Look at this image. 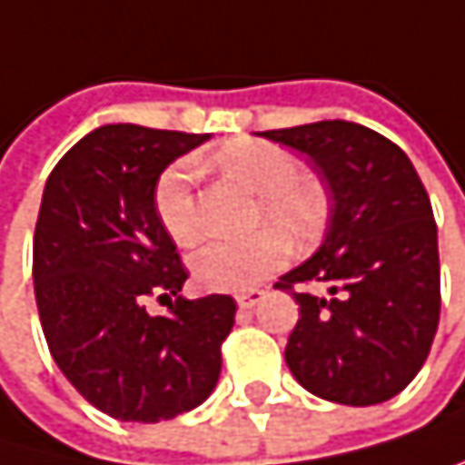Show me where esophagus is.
<instances>
[{"label":"esophagus","mask_w":465,"mask_h":465,"mask_svg":"<svg viewBox=\"0 0 465 465\" xmlns=\"http://www.w3.org/2000/svg\"><path fill=\"white\" fill-rule=\"evenodd\" d=\"M262 301H264V292H262V289H248V292L237 294V306H240V309H253V306L262 303Z\"/></svg>","instance_id":"esophagus-1"}]
</instances>
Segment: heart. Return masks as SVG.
I'll use <instances>...</instances> for the list:
<instances>
[{"instance_id": "heart-1", "label": "heart", "mask_w": 465, "mask_h": 465, "mask_svg": "<svg viewBox=\"0 0 465 465\" xmlns=\"http://www.w3.org/2000/svg\"><path fill=\"white\" fill-rule=\"evenodd\" d=\"M214 168L256 195L253 223H270L292 242H309L328 217L320 182L301 176V162L281 145L262 140L228 143L214 153ZM153 212L179 245L201 240V206L190 162H176L153 187ZM281 234L264 228L245 240H214L193 253V278L212 292H245L272 275L286 259Z\"/></svg>"}]
</instances>
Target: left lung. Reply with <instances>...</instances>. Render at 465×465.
<instances>
[{"label": "left lung", "instance_id": "1", "mask_svg": "<svg viewBox=\"0 0 465 465\" xmlns=\"http://www.w3.org/2000/svg\"><path fill=\"white\" fill-rule=\"evenodd\" d=\"M259 134L306 153L331 195L320 251L275 283L301 306L286 367L322 400L386 402L416 378L439 331V228L427 190L405 151L361 124Z\"/></svg>", "mask_w": 465, "mask_h": 465}]
</instances>
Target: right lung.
I'll return each instance as SVG.
<instances>
[{"instance_id":"add662e5","label":"right lung","mask_w":465,"mask_h":465,"mask_svg":"<svg viewBox=\"0 0 465 465\" xmlns=\"http://www.w3.org/2000/svg\"><path fill=\"white\" fill-rule=\"evenodd\" d=\"M209 134L110 124L84 134L52 171L32 242V278L49 352L68 383L121 421H162L217 386L234 328L228 294L182 297L187 270L153 212L173 159ZM177 297L169 314L144 297Z\"/></svg>"}]
</instances>
